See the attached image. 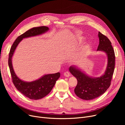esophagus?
<instances>
[{
    "label": "esophagus",
    "mask_w": 125,
    "mask_h": 125,
    "mask_svg": "<svg viewBox=\"0 0 125 125\" xmlns=\"http://www.w3.org/2000/svg\"><path fill=\"white\" fill-rule=\"evenodd\" d=\"M64 75L65 76H66V77H69L70 76V74L68 71L65 72V73H64Z\"/></svg>",
    "instance_id": "1"
}]
</instances>
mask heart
<instances>
[{
	"label": "heart",
	"mask_w": 125,
	"mask_h": 125,
	"mask_svg": "<svg viewBox=\"0 0 125 125\" xmlns=\"http://www.w3.org/2000/svg\"><path fill=\"white\" fill-rule=\"evenodd\" d=\"M82 40V39H81V38H78V42H80V41H81ZM81 53H82V55L83 56H85V55H86L87 54V48L86 47H84L83 48V49H82V50Z\"/></svg>",
	"instance_id": "obj_1"
}]
</instances>
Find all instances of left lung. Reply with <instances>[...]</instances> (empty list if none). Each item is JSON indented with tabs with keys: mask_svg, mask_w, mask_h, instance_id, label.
<instances>
[{
	"mask_svg": "<svg viewBox=\"0 0 125 125\" xmlns=\"http://www.w3.org/2000/svg\"><path fill=\"white\" fill-rule=\"evenodd\" d=\"M99 44L97 51H103L107 56L108 62L106 71L103 75L92 77L82 72L77 67L71 66L69 70L76 77L77 83L74 89L77 96L83 100H90L103 94L111 84L115 66V54L109 39L101 32L98 33Z\"/></svg>",
	"mask_w": 125,
	"mask_h": 125,
	"instance_id": "obj_1",
	"label": "left lung"
}]
</instances>
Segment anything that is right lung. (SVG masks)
Here are the masks:
<instances>
[{
    "label": "right lung",
    "mask_w": 125,
    "mask_h": 125,
    "mask_svg": "<svg viewBox=\"0 0 125 125\" xmlns=\"http://www.w3.org/2000/svg\"><path fill=\"white\" fill-rule=\"evenodd\" d=\"M49 28L46 26L32 28L17 37L10 48L8 64L12 77V81L16 89L30 99L38 100L47 96L54 87L56 81L60 76V73L45 74L39 79L31 82H26L16 75L13 69L11 58L17 45L23 38L42 34L48 31Z\"/></svg>",
    "instance_id": "add662e5"
}]
</instances>
